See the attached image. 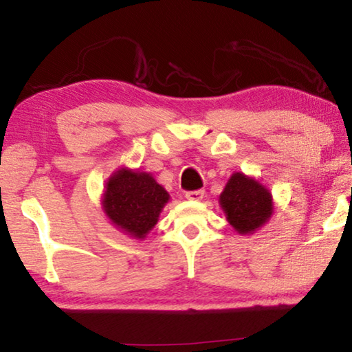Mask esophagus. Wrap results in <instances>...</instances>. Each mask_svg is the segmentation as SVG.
<instances>
[{"mask_svg":"<svg viewBox=\"0 0 352 352\" xmlns=\"http://www.w3.org/2000/svg\"><path fill=\"white\" fill-rule=\"evenodd\" d=\"M204 197V190L203 189H197V190H188L186 192V198L192 199V201H199Z\"/></svg>","mask_w":352,"mask_h":352,"instance_id":"obj_1","label":"esophagus"}]
</instances>
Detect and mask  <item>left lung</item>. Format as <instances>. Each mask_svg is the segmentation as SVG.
Instances as JSON below:
<instances>
[{
  "label": "left lung",
  "instance_id": "obj_1",
  "mask_svg": "<svg viewBox=\"0 0 352 352\" xmlns=\"http://www.w3.org/2000/svg\"><path fill=\"white\" fill-rule=\"evenodd\" d=\"M219 203L229 223L239 233H250L272 215V195L258 182L233 174L226 184Z\"/></svg>",
  "mask_w": 352,
  "mask_h": 352
}]
</instances>
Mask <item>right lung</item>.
<instances>
[{
    "label": "right lung",
    "mask_w": 352,
    "mask_h": 352,
    "mask_svg": "<svg viewBox=\"0 0 352 352\" xmlns=\"http://www.w3.org/2000/svg\"><path fill=\"white\" fill-rule=\"evenodd\" d=\"M168 199V192L146 172L122 169L109 178L103 209L119 229L143 238L157 224Z\"/></svg>",
    "instance_id": "obj_1"
}]
</instances>
